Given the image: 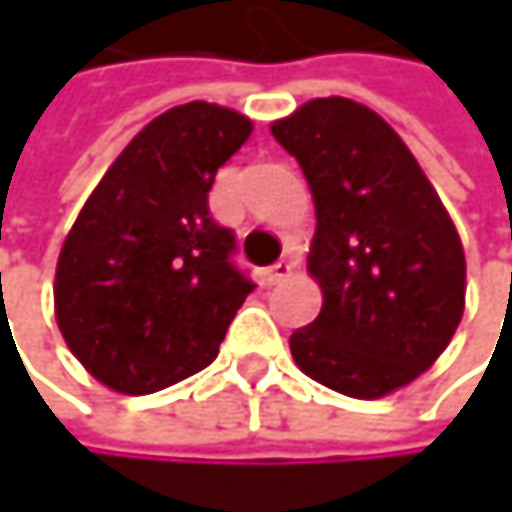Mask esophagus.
<instances>
[{"label": "esophagus", "mask_w": 512, "mask_h": 512, "mask_svg": "<svg viewBox=\"0 0 512 512\" xmlns=\"http://www.w3.org/2000/svg\"><path fill=\"white\" fill-rule=\"evenodd\" d=\"M293 269H296L293 260H278V263H272V266L266 269V284H281V281H287V278L293 275Z\"/></svg>", "instance_id": "obj_1"}]
</instances>
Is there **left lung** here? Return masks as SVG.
Returning <instances> with one entry per match:
<instances>
[{
  "mask_svg": "<svg viewBox=\"0 0 512 512\" xmlns=\"http://www.w3.org/2000/svg\"><path fill=\"white\" fill-rule=\"evenodd\" d=\"M272 136L296 156L317 210L308 272L323 308L290 335V353L332 391L385 397L442 356L460 326V234L403 139L356 100H311Z\"/></svg>",
  "mask_w": 512,
  "mask_h": 512,
  "instance_id": "obj_1",
  "label": "left lung"
}]
</instances>
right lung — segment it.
Listing matches in <instances>:
<instances>
[{
	"instance_id": "obj_1",
	"label": "right lung",
	"mask_w": 512,
	"mask_h": 512,
	"mask_svg": "<svg viewBox=\"0 0 512 512\" xmlns=\"http://www.w3.org/2000/svg\"><path fill=\"white\" fill-rule=\"evenodd\" d=\"M252 121L216 103L154 118L103 174L55 266V320L70 353L121 394L204 370L255 290L237 237L213 222L216 171Z\"/></svg>"
}]
</instances>
